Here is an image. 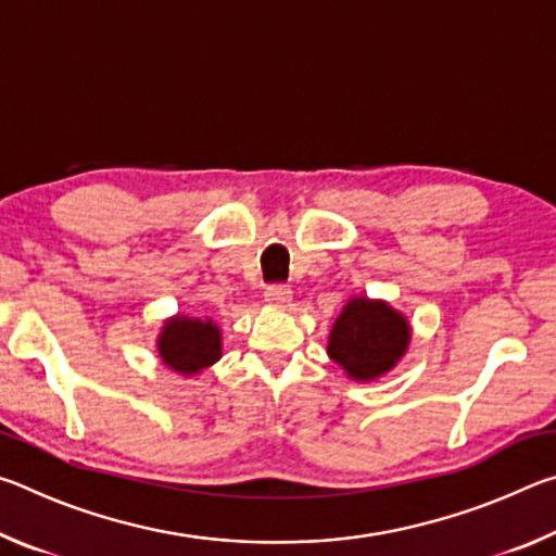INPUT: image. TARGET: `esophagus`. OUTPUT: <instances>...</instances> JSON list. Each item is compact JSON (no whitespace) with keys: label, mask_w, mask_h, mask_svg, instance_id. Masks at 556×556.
<instances>
[{"label":"esophagus","mask_w":556,"mask_h":556,"mask_svg":"<svg viewBox=\"0 0 556 556\" xmlns=\"http://www.w3.org/2000/svg\"><path fill=\"white\" fill-rule=\"evenodd\" d=\"M265 299L271 306H287L291 301V289L287 285H269L265 291Z\"/></svg>","instance_id":"obj_1"}]
</instances>
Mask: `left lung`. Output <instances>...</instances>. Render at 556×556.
Segmentation results:
<instances>
[{
	"label": "left lung",
	"mask_w": 556,
	"mask_h": 556,
	"mask_svg": "<svg viewBox=\"0 0 556 556\" xmlns=\"http://www.w3.org/2000/svg\"><path fill=\"white\" fill-rule=\"evenodd\" d=\"M409 345V326L382 301L353 299L333 324L328 355L353 380H372L388 372Z\"/></svg>",
	"instance_id": "left-lung-1"
}]
</instances>
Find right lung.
<instances>
[{"label":"right lung","instance_id":"obj_1","mask_svg":"<svg viewBox=\"0 0 556 556\" xmlns=\"http://www.w3.org/2000/svg\"><path fill=\"white\" fill-rule=\"evenodd\" d=\"M159 353L176 372H201L220 357L218 326H213V321L176 316L164 326V333L159 338Z\"/></svg>","mask_w":556,"mask_h":556}]
</instances>
